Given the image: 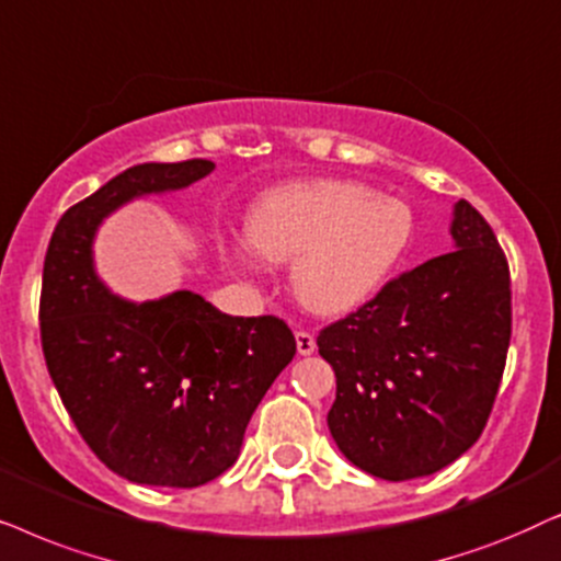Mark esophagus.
I'll list each match as a JSON object with an SVG mask.
<instances>
[{
  "mask_svg": "<svg viewBox=\"0 0 561 561\" xmlns=\"http://www.w3.org/2000/svg\"><path fill=\"white\" fill-rule=\"evenodd\" d=\"M295 341H297V354L300 356H310L312 351H316V335L308 331H297Z\"/></svg>",
  "mask_w": 561,
  "mask_h": 561,
  "instance_id": "obj_1",
  "label": "esophagus"
}]
</instances>
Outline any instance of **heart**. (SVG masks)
I'll list each match as a JSON object with an SVG mask.
<instances>
[{
	"mask_svg": "<svg viewBox=\"0 0 561 561\" xmlns=\"http://www.w3.org/2000/svg\"><path fill=\"white\" fill-rule=\"evenodd\" d=\"M245 241L226 259L245 274L261 260L293 264V293L323 318L348 316L382 293L415 236L413 210L398 197L348 179H312L266 192L251 207Z\"/></svg>",
	"mask_w": 561,
	"mask_h": 561,
	"instance_id": "1",
	"label": "heart"
}]
</instances>
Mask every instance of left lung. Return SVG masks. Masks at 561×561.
<instances>
[{"label":"left lung","mask_w":561,"mask_h":561,"mask_svg":"<svg viewBox=\"0 0 561 561\" xmlns=\"http://www.w3.org/2000/svg\"><path fill=\"white\" fill-rule=\"evenodd\" d=\"M454 251L387 282L318 335L335 371L328 428L379 480L428 477L488 423L511 343V272L488 220L454 205Z\"/></svg>","instance_id":"obj_1"}]
</instances>
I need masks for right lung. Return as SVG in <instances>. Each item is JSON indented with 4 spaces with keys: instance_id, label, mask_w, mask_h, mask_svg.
<instances>
[{
    "instance_id": "obj_1",
    "label": "right lung",
    "mask_w": 561,
    "mask_h": 561,
    "mask_svg": "<svg viewBox=\"0 0 561 561\" xmlns=\"http://www.w3.org/2000/svg\"><path fill=\"white\" fill-rule=\"evenodd\" d=\"M213 169L205 159L125 169L61 215L43 264L48 375L96 459L136 484L199 488L233 467L253 410L297 351L274 316H226L190 289L133 302L96 274L104 218Z\"/></svg>"
}]
</instances>
